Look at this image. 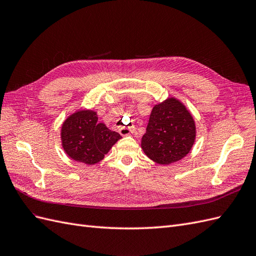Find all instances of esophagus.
<instances>
[{"label": "esophagus", "mask_w": 256, "mask_h": 256, "mask_svg": "<svg viewBox=\"0 0 256 256\" xmlns=\"http://www.w3.org/2000/svg\"><path fill=\"white\" fill-rule=\"evenodd\" d=\"M130 132H132V130H130V128H126V126L119 128V133H120L122 136H128V135L130 134Z\"/></svg>", "instance_id": "esophagus-1"}]
</instances>
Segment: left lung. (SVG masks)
Returning <instances> with one entry per match:
<instances>
[{"mask_svg":"<svg viewBox=\"0 0 256 256\" xmlns=\"http://www.w3.org/2000/svg\"><path fill=\"white\" fill-rule=\"evenodd\" d=\"M195 140V123L186 108L176 98L153 107L142 148L158 164H170L184 158Z\"/></svg>","mask_w":256,"mask_h":256,"instance_id":"left-lung-1","label":"left lung"}]
</instances>
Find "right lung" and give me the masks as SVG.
I'll use <instances>...</instances> for the list:
<instances>
[{
  "mask_svg": "<svg viewBox=\"0 0 256 256\" xmlns=\"http://www.w3.org/2000/svg\"><path fill=\"white\" fill-rule=\"evenodd\" d=\"M96 112L82 110L72 114L62 126V146L72 160L92 165L103 160L121 135L98 123Z\"/></svg>",
  "mask_w": 256,
  "mask_h": 256,
  "instance_id": "add662e5",
  "label": "right lung"
}]
</instances>
